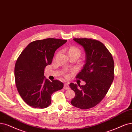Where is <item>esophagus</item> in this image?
<instances>
[{
	"label": "esophagus",
	"mask_w": 132,
	"mask_h": 132,
	"mask_svg": "<svg viewBox=\"0 0 132 132\" xmlns=\"http://www.w3.org/2000/svg\"><path fill=\"white\" fill-rule=\"evenodd\" d=\"M63 89H64L65 90H68L70 89V86H69V85L68 83H66L64 84V86H63Z\"/></svg>",
	"instance_id": "esophagus-1"
}]
</instances>
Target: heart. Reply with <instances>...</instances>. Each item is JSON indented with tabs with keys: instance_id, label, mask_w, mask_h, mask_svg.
<instances>
[{
	"instance_id": "heart-1",
	"label": "heart",
	"mask_w": 132,
	"mask_h": 132,
	"mask_svg": "<svg viewBox=\"0 0 132 132\" xmlns=\"http://www.w3.org/2000/svg\"><path fill=\"white\" fill-rule=\"evenodd\" d=\"M69 54H78L80 56L81 54V51L79 48L76 46H72L70 48L69 50Z\"/></svg>"
}]
</instances>
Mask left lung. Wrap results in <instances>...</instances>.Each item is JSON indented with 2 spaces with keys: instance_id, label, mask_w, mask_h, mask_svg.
I'll use <instances>...</instances> for the list:
<instances>
[{
  "instance_id": "left-lung-1",
  "label": "left lung",
  "mask_w": 132,
  "mask_h": 132,
  "mask_svg": "<svg viewBox=\"0 0 132 132\" xmlns=\"http://www.w3.org/2000/svg\"><path fill=\"white\" fill-rule=\"evenodd\" d=\"M73 40L85 51V63L76 78L85 81L86 84H70L76 94L71 103L77 108L88 109L100 103L108 92L114 78V62L111 54L101 42L87 38Z\"/></svg>"
}]
</instances>
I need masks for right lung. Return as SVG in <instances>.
I'll return each instance as SVG.
<instances>
[{
	"label": "right lung",
	"mask_w": 132,
	"mask_h": 132,
	"mask_svg": "<svg viewBox=\"0 0 132 132\" xmlns=\"http://www.w3.org/2000/svg\"><path fill=\"white\" fill-rule=\"evenodd\" d=\"M66 42L54 38L34 41L18 56L14 67L15 82L19 95L29 106L47 108L51 104L53 93L63 88L61 81L46 79L44 70L51 64L55 51Z\"/></svg>",
	"instance_id": "add662e5"
}]
</instances>
